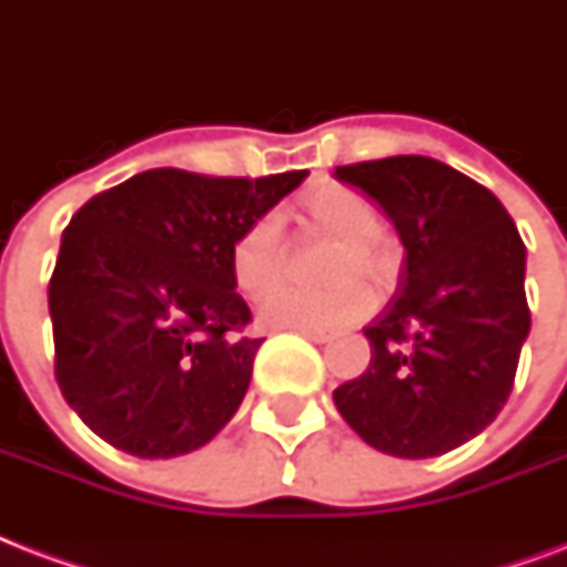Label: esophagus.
<instances>
[{"label": "esophagus", "mask_w": 567, "mask_h": 567, "mask_svg": "<svg viewBox=\"0 0 567 567\" xmlns=\"http://www.w3.org/2000/svg\"><path fill=\"white\" fill-rule=\"evenodd\" d=\"M302 338H309V341H315V344H329L332 341V336L329 332H323V329H300Z\"/></svg>", "instance_id": "esophagus-1"}]
</instances>
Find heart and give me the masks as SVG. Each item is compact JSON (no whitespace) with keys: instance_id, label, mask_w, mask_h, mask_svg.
I'll return each instance as SVG.
<instances>
[{"instance_id":"obj_1","label":"heart","mask_w":567,"mask_h":567,"mask_svg":"<svg viewBox=\"0 0 567 567\" xmlns=\"http://www.w3.org/2000/svg\"><path fill=\"white\" fill-rule=\"evenodd\" d=\"M306 212L323 235L341 240L329 276L344 279V282L323 288V291H309V288H297L288 282H279L271 289L269 285L279 279L285 267L282 220L274 212L256 217L235 238L229 252L231 279L249 297H258L267 287L271 289L261 297V306H258V315L270 327H350L371 306V297L355 279L379 285L391 267L385 249L379 247L377 240L379 214L362 194L341 188V185H327V188L315 190L306 199Z\"/></svg>"}]
</instances>
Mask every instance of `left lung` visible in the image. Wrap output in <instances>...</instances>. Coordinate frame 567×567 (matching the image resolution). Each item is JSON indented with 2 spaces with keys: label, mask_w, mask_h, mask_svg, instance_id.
Segmentation results:
<instances>
[{
  "label": "left lung",
  "mask_w": 567,
  "mask_h": 567,
  "mask_svg": "<svg viewBox=\"0 0 567 567\" xmlns=\"http://www.w3.org/2000/svg\"><path fill=\"white\" fill-rule=\"evenodd\" d=\"M394 220L396 293L364 327L371 364L332 391L338 412L388 456L456 450L501 414L529 336L527 249L503 203L423 155L336 167Z\"/></svg>",
  "instance_id": "1"
}]
</instances>
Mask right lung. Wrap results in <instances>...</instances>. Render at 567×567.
<instances>
[{
  "instance_id": "add662e5",
  "label": "right lung",
  "mask_w": 567,
  "mask_h": 567,
  "mask_svg": "<svg viewBox=\"0 0 567 567\" xmlns=\"http://www.w3.org/2000/svg\"><path fill=\"white\" fill-rule=\"evenodd\" d=\"M302 179L158 167L73 214L49 279L55 379L111 447L182 456L238 412L265 338L244 336L231 244Z\"/></svg>"
}]
</instances>
